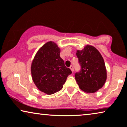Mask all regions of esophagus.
Instances as JSON below:
<instances>
[{"mask_svg":"<svg viewBox=\"0 0 127 127\" xmlns=\"http://www.w3.org/2000/svg\"><path fill=\"white\" fill-rule=\"evenodd\" d=\"M70 68L71 69V70L72 71V72H73V71H74V67H73V66H72V65H71V66L70 67Z\"/></svg>","mask_w":127,"mask_h":127,"instance_id":"obj_1","label":"esophagus"}]
</instances>
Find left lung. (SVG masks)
<instances>
[{
    "instance_id": "1",
    "label": "left lung",
    "mask_w": 127,
    "mask_h": 127,
    "mask_svg": "<svg viewBox=\"0 0 127 127\" xmlns=\"http://www.w3.org/2000/svg\"><path fill=\"white\" fill-rule=\"evenodd\" d=\"M81 70L75 74L79 88L87 93H94L102 88L107 78L103 59L98 50L91 45L76 53Z\"/></svg>"
}]
</instances>
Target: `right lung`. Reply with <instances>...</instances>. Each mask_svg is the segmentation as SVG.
<instances>
[{
    "label": "right lung",
    "mask_w": 127,
    "mask_h": 127,
    "mask_svg": "<svg viewBox=\"0 0 127 127\" xmlns=\"http://www.w3.org/2000/svg\"><path fill=\"white\" fill-rule=\"evenodd\" d=\"M60 49L55 42H47L39 49L31 64L32 80L41 92L52 95L63 88L72 73L60 56Z\"/></svg>",
    "instance_id": "right-lung-1"
}]
</instances>
